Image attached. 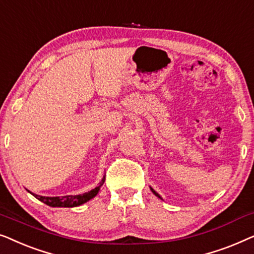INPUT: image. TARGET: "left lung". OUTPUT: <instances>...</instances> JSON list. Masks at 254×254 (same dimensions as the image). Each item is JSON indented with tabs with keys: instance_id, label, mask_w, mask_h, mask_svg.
Returning a JSON list of instances; mask_svg holds the SVG:
<instances>
[{
	"instance_id": "left-lung-1",
	"label": "left lung",
	"mask_w": 254,
	"mask_h": 254,
	"mask_svg": "<svg viewBox=\"0 0 254 254\" xmlns=\"http://www.w3.org/2000/svg\"><path fill=\"white\" fill-rule=\"evenodd\" d=\"M150 190H151V192H152V193H154L156 196H158V197H159V199H162V197H161V195H159V194H158L157 192H155V190H152V189H151V187H150Z\"/></svg>"
}]
</instances>
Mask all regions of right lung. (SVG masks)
<instances>
[{
	"mask_svg": "<svg viewBox=\"0 0 254 254\" xmlns=\"http://www.w3.org/2000/svg\"><path fill=\"white\" fill-rule=\"evenodd\" d=\"M104 182H105V177H104L102 182L96 189H93L89 192L83 193V194H78V195H65V196H41V195H37V194L31 193L33 196H36L38 200L41 201V202L46 203L47 206L50 207H77L81 206V204L88 202L89 200H91L92 197H95L97 194H98L100 187L103 186Z\"/></svg>",
	"mask_w": 254,
	"mask_h": 254,
	"instance_id": "1",
	"label": "right lung"
}]
</instances>
